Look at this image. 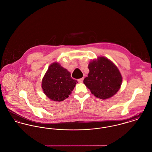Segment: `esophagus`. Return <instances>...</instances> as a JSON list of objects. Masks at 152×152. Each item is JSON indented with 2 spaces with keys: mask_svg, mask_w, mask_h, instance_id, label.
I'll use <instances>...</instances> for the list:
<instances>
[{
  "mask_svg": "<svg viewBox=\"0 0 152 152\" xmlns=\"http://www.w3.org/2000/svg\"><path fill=\"white\" fill-rule=\"evenodd\" d=\"M83 80H84V77H82V78H81V79H78V82L79 83H83Z\"/></svg>",
  "mask_w": 152,
  "mask_h": 152,
  "instance_id": "1",
  "label": "esophagus"
}]
</instances>
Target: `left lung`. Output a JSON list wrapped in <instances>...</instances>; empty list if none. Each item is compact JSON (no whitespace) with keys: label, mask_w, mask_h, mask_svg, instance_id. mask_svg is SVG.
<instances>
[{"label":"left lung","mask_w":152,"mask_h":152,"mask_svg":"<svg viewBox=\"0 0 152 152\" xmlns=\"http://www.w3.org/2000/svg\"><path fill=\"white\" fill-rule=\"evenodd\" d=\"M89 73L84 84L97 98L105 100L115 94L122 84V76L116 65L104 56L88 64Z\"/></svg>","instance_id":"obj_1"}]
</instances>
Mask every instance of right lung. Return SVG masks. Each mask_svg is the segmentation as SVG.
<instances>
[{
    "label": "right lung",
    "instance_id": "1",
    "mask_svg": "<svg viewBox=\"0 0 152 152\" xmlns=\"http://www.w3.org/2000/svg\"><path fill=\"white\" fill-rule=\"evenodd\" d=\"M77 83L71 77L67 69L54 62L49 66L42 79V88L49 99L62 101L69 97Z\"/></svg>",
    "mask_w": 152,
    "mask_h": 152
}]
</instances>
